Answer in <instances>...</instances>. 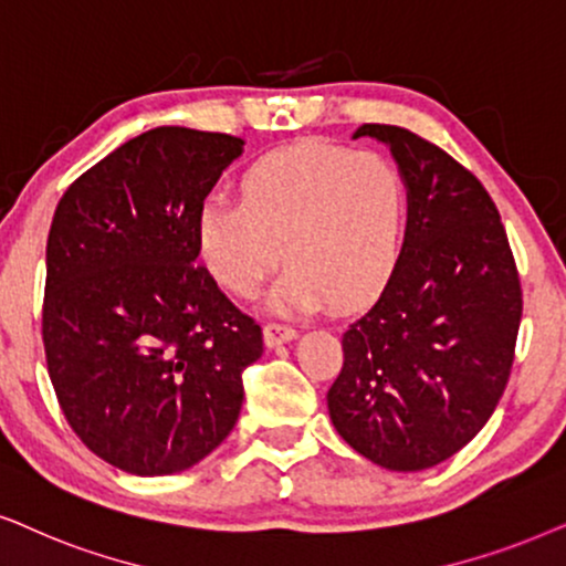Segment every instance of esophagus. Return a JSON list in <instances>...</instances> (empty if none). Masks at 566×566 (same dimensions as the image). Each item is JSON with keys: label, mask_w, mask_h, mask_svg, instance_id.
<instances>
[{"label": "esophagus", "mask_w": 566, "mask_h": 566, "mask_svg": "<svg viewBox=\"0 0 566 566\" xmlns=\"http://www.w3.org/2000/svg\"><path fill=\"white\" fill-rule=\"evenodd\" d=\"M295 336L297 331L292 326H284V323H266V326H263V342H266V346L287 344Z\"/></svg>", "instance_id": "1"}]
</instances>
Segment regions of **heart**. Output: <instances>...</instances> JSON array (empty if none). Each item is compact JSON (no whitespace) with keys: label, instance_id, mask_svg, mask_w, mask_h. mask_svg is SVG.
Listing matches in <instances>:
<instances>
[{"label":"heart","instance_id":"1","mask_svg":"<svg viewBox=\"0 0 566 566\" xmlns=\"http://www.w3.org/2000/svg\"><path fill=\"white\" fill-rule=\"evenodd\" d=\"M238 191L240 205L212 196L196 214L199 259L235 297H253L279 259L290 266L269 297L276 313L326 297L354 307L388 282L406 224V184L388 157L303 142L248 165Z\"/></svg>","mask_w":566,"mask_h":566}]
</instances>
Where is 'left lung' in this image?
Instances as JSON below:
<instances>
[{
  "instance_id": "1",
  "label": "left lung",
  "mask_w": 566,
  "mask_h": 566,
  "mask_svg": "<svg viewBox=\"0 0 566 566\" xmlns=\"http://www.w3.org/2000/svg\"><path fill=\"white\" fill-rule=\"evenodd\" d=\"M406 184V235L378 303L344 331L328 390L336 432L388 471H424L469 446L507 386L523 292L492 196L401 126L361 124Z\"/></svg>"
}]
</instances>
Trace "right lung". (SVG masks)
I'll use <instances>...</instances> for the list:
<instances>
[{"mask_svg":"<svg viewBox=\"0 0 566 566\" xmlns=\"http://www.w3.org/2000/svg\"><path fill=\"white\" fill-rule=\"evenodd\" d=\"M243 139L160 126L66 188L46 243L43 346L66 421L137 476L191 469L232 432L261 326L199 266L196 214Z\"/></svg>","mask_w":566,"mask_h":566,"instance_id":"obj_1","label":"right lung"}]
</instances>
